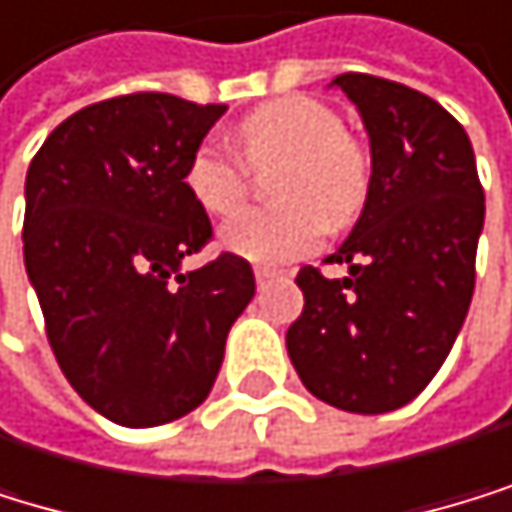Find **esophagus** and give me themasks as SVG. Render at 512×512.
I'll use <instances>...</instances> for the list:
<instances>
[{
  "label": "esophagus",
  "mask_w": 512,
  "mask_h": 512,
  "mask_svg": "<svg viewBox=\"0 0 512 512\" xmlns=\"http://www.w3.org/2000/svg\"><path fill=\"white\" fill-rule=\"evenodd\" d=\"M273 276H276L273 267H254V279H258V286H267Z\"/></svg>",
  "instance_id": "34e87169"
}]
</instances>
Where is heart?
<instances>
[{
	"instance_id": "heart-1",
	"label": "heart",
	"mask_w": 512,
	"mask_h": 512,
	"mask_svg": "<svg viewBox=\"0 0 512 512\" xmlns=\"http://www.w3.org/2000/svg\"><path fill=\"white\" fill-rule=\"evenodd\" d=\"M236 152L220 142H198L183 186L201 211L214 217L245 205L248 170L276 167L270 195L279 205L251 208L220 226V245L254 264H286L314 251L323 226H348L370 198L373 161L342 130V120L323 102L289 96L254 108L236 127Z\"/></svg>"
}]
</instances>
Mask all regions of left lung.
I'll return each instance as SVG.
<instances>
[{"mask_svg":"<svg viewBox=\"0 0 512 512\" xmlns=\"http://www.w3.org/2000/svg\"><path fill=\"white\" fill-rule=\"evenodd\" d=\"M357 105L373 186L345 245L301 267L304 311L286 348L314 398L351 413L413 401L451 354L476 289L485 189L460 120L435 99L373 74L332 80Z\"/></svg>","mask_w":512,"mask_h":512,"instance_id":"8db88e82","label":"left lung"}]
</instances>
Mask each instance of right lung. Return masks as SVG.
Wrapping results in <instances>:
<instances>
[{
  "label": "right lung",
  "instance_id": "right-lung-1",
  "mask_svg": "<svg viewBox=\"0 0 512 512\" xmlns=\"http://www.w3.org/2000/svg\"><path fill=\"white\" fill-rule=\"evenodd\" d=\"M226 105L130 92L49 133L27 170L24 264L74 392L117 426L180 420L208 398L226 332L254 295L251 264L211 239L183 170Z\"/></svg>",
  "mask_w": 512,
  "mask_h": 512
}]
</instances>
